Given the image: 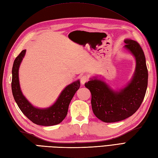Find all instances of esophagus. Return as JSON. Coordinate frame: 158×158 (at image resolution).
<instances>
[{"mask_svg":"<svg viewBox=\"0 0 158 158\" xmlns=\"http://www.w3.org/2000/svg\"><path fill=\"white\" fill-rule=\"evenodd\" d=\"M89 80V77L86 75H83L81 77V79H80V81H81V84L83 85L85 83H86Z\"/></svg>","mask_w":158,"mask_h":158,"instance_id":"34e87169","label":"esophagus"}]
</instances>
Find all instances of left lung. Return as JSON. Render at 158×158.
<instances>
[{
    "instance_id": "obj_1",
    "label": "left lung",
    "mask_w": 158,
    "mask_h": 158,
    "mask_svg": "<svg viewBox=\"0 0 158 158\" xmlns=\"http://www.w3.org/2000/svg\"><path fill=\"white\" fill-rule=\"evenodd\" d=\"M125 48L135 56L136 72L131 82L119 92H115L101 80L92 79L85 85L92 94L93 113L106 123L119 122L132 116L145 98L148 83L145 56L138 42L126 39Z\"/></svg>"
}]
</instances>
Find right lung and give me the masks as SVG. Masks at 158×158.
Masks as SVG:
<instances>
[{"label":"right lung","instance_id":"obj_1","mask_svg":"<svg viewBox=\"0 0 158 158\" xmlns=\"http://www.w3.org/2000/svg\"><path fill=\"white\" fill-rule=\"evenodd\" d=\"M25 53L26 50H22L13 62L11 81L13 98L21 111L34 123L44 126L57 125L61 123L66 117L69 104L76 92L79 89L80 82L77 81L67 86L54 105L49 108L45 109L35 108L23 96L19 87L18 70Z\"/></svg>","mask_w":158,"mask_h":158}]
</instances>
